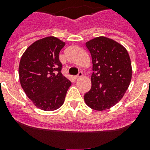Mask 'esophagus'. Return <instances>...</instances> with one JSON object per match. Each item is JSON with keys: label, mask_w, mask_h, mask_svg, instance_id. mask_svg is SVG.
Masks as SVG:
<instances>
[{"label": "esophagus", "mask_w": 150, "mask_h": 150, "mask_svg": "<svg viewBox=\"0 0 150 150\" xmlns=\"http://www.w3.org/2000/svg\"><path fill=\"white\" fill-rule=\"evenodd\" d=\"M83 73L82 72V71H80V72H79V74L76 75V76H74V77H75V79H79V78L82 77V76H83Z\"/></svg>", "instance_id": "34e87169"}]
</instances>
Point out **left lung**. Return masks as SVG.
I'll return each instance as SVG.
<instances>
[{"instance_id": "8db88e82", "label": "left lung", "mask_w": 150, "mask_h": 150, "mask_svg": "<svg viewBox=\"0 0 150 150\" xmlns=\"http://www.w3.org/2000/svg\"><path fill=\"white\" fill-rule=\"evenodd\" d=\"M86 46L91 53L94 72L85 102L95 110L110 109L122 98L132 80L129 55L122 45L105 37L94 38Z\"/></svg>"}]
</instances>
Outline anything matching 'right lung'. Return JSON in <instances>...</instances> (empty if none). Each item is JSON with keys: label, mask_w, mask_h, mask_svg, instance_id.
<instances>
[{"label": "right lung", "mask_w": 150, "mask_h": 150, "mask_svg": "<svg viewBox=\"0 0 150 150\" xmlns=\"http://www.w3.org/2000/svg\"><path fill=\"white\" fill-rule=\"evenodd\" d=\"M65 43L55 37L38 40L28 46L18 66L19 81L28 98L45 111L59 109L71 82L62 74L59 52Z\"/></svg>", "instance_id": "add662e5"}]
</instances>
